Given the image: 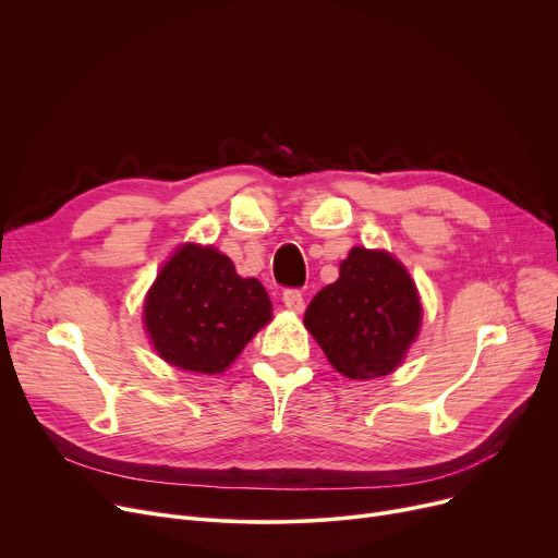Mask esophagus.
<instances>
[{
  "label": "esophagus",
  "mask_w": 558,
  "mask_h": 558,
  "mask_svg": "<svg viewBox=\"0 0 558 558\" xmlns=\"http://www.w3.org/2000/svg\"><path fill=\"white\" fill-rule=\"evenodd\" d=\"M282 303L291 312H303L305 310V299L299 289H284L282 291Z\"/></svg>",
  "instance_id": "esophagus-1"
}]
</instances>
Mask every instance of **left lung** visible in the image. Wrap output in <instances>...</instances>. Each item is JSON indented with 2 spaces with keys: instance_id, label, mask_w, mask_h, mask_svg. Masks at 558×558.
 I'll return each instance as SVG.
<instances>
[{
  "instance_id": "1",
  "label": "left lung",
  "mask_w": 558,
  "mask_h": 558,
  "mask_svg": "<svg viewBox=\"0 0 558 558\" xmlns=\"http://www.w3.org/2000/svg\"><path fill=\"white\" fill-rule=\"evenodd\" d=\"M305 328L341 375H389L421 328L416 287L389 253L353 248L307 305Z\"/></svg>"
}]
</instances>
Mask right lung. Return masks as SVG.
I'll return each mask as SVG.
<instances>
[{"instance_id": "obj_1", "label": "right lung", "mask_w": 558, "mask_h": 558, "mask_svg": "<svg viewBox=\"0 0 558 558\" xmlns=\"http://www.w3.org/2000/svg\"><path fill=\"white\" fill-rule=\"evenodd\" d=\"M269 318L267 289L255 278H240L230 257L194 244L175 251L144 303L158 355L205 375L230 366Z\"/></svg>"}]
</instances>
